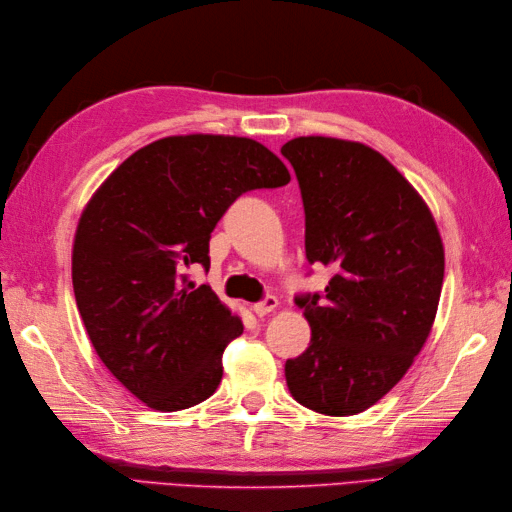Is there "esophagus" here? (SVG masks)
<instances>
[{
  "label": "esophagus",
  "mask_w": 512,
  "mask_h": 512,
  "mask_svg": "<svg viewBox=\"0 0 512 512\" xmlns=\"http://www.w3.org/2000/svg\"><path fill=\"white\" fill-rule=\"evenodd\" d=\"M279 306V301L275 299V297H264L262 301H259V303H255V306H253V312L257 314V317H266V314H270V312H273L275 308Z\"/></svg>",
  "instance_id": "34e87169"
}]
</instances>
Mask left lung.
<instances>
[{
    "mask_svg": "<svg viewBox=\"0 0 512 512\" xmlns=\"http://www.w3.org/2000/svg\"><path fill=\"white\" fill-rule=\"evenodd\" d=\"M306 211V257L334 268L299 295L312 339L286 361L299 405L325 416L369 409L407 374L438 312L444 248L429 206L378 151L301 136L281 147Z\"/></svg>",
    "mask_w": 512,
    "mask_h": 512,
    "instance_id": "left-lung-1",
    "label": "left lung"
}]
</instances>
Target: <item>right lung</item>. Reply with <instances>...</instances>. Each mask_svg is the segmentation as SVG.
Here are the masks:
<instances>
[{
    "instance_id": "1",
    "label": "right lung",
    "mask_w": 512,
    "mask_h": 512,
    "mask_svg": "<svg viewBox=\"0 0 512 512\" xmlns=\"http://www.w3.org/2000/svg\"><path fill=\"white\" fill-rule=\"evenodd\" d=\"M288 182L257 140L169 136L129 156L83 209L76 308L105 367L147 407L189 409L220 385L222 354L244 325L187 268L209 270L211 233L239 195Z\"/></svg>"
}]
</instances>
